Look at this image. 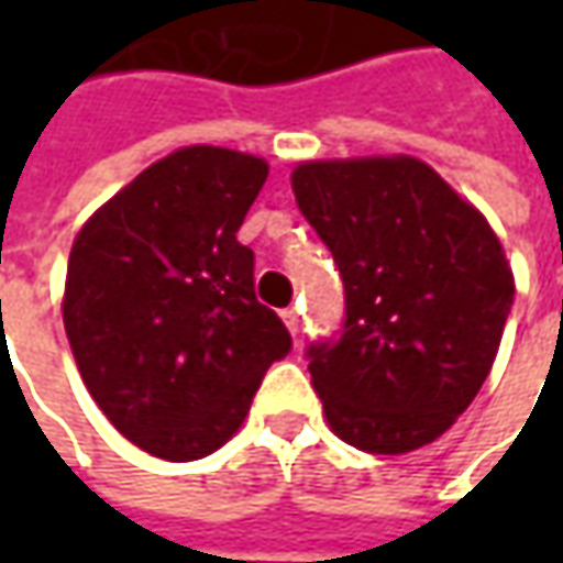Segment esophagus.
Listing matches in <instances>:
<instances>
[{"instance_id": "esophagus-1", "label": "esophagus", "mask_w": 563, "mask_h": 563, "mask_svg": "<svg viewBox=\"0 0 563 563\" xmlns=\"http://www.w3.org/2000/svg\"><path fill=\"white\" fill-rule=\"evenodd\" d=\"M282 319H285V325H288V332H291V335L300 332V310L288 307V310H282Z\"/></svg>"}]
</instances>
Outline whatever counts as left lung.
<instances>
[{"label":"left lung","instance_id":"8db88e82","mask_svg":"<svg viewBox=\"0 0 563 563\" xmlns=\"http://www.w3.org/2000/svg\"><path fill=\"white\" fill-rule=\"evenodd\" d=\"M291 187L344 282L341 338L307 351L332 432L369 454L435 442L501 344L514 303L501 241L413 156L300 163Z\"/></svg>","mask_w":563,"mask_h":563}]
</instances>
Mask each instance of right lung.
<instances>
[{"label":"right lung","instance_id":"obj_1","mask_svg":"<svg viewBox=\"0 0 563 563\" xmlns=\"http://www.w3.org/2000/svg\"><path fill=\"white\" fill-rule=\"evenodd\" d=\"M266 175L260 156L185 146L77 231L65 335L99 410L153 457L181 464L222 448L291 351L238 241Z\"/></svg>","mask_w":563,"mask_h":563}]
</instances>
